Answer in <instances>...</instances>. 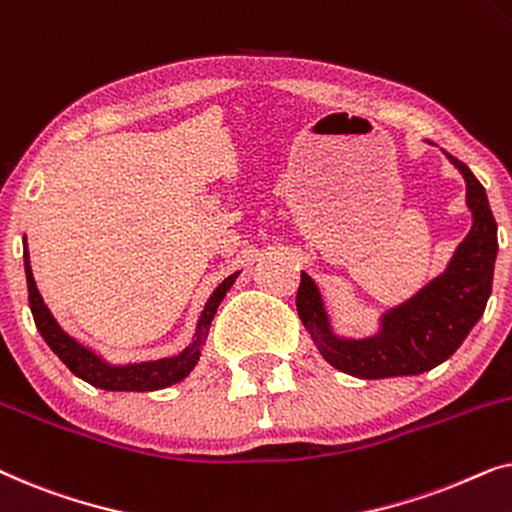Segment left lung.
Wrapping results in <instances>:
<instances>
[{
    "instance_id": "8db88e82",
    "label": "left lung",
    "mask_w": 512,
    "mask_h": 512,
    "mask_svg": "<svg viewBox=\"0 0 512 512\" xmlns=\"http://www.w3.org/2000/svg\"><path fill=\"white\" fill-rule=\"evenodd\" d=\"M447 158L466 179V202L473 214L471 233L454 251L443 275L403 305L382 314L380 331L375 335L363 340L335 335L317 284L307 272L300 275L298 317L321 356L342 373L363 380H382L436 368L457 352L485 312L499 251L496 221L485 188L473 172L450 153Z\"/></svg>"
}]
</instances>
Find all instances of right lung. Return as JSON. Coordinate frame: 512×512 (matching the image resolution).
Instances as JSON below:
<instances>
[{
    "label": "right lung",
    "mask_w": 512,
    "mask_h": 512,
    "mask_svg": "<svg viewBox=\"0 0 512 512\" xmlns=\"http://www.w3.org/2000/svg\"><path fill=\"white\" fill-rule=\"evenodd\" d=\"M23 258H25V277H27V293H30V310L37 324L41 338L46 340V345L58 354V359L72 370L76 377H81L83 382L93 384L97 389L107 391H156L165 389L170 384H177L195 368V363L200 359V347L207 338L209 324H212L216 307L221 305L223 296H226L230 286H233L235 275L223 279L216 286L212 296H209L205 310H202L198 319V331H195V340L188 345L184 352L177 356H167V359L158 361H144V363H128V366H114L107 363L102 356H97L93 349L83 347L81 342H76L72 335L62 331L58 321L53 319L51 310H48L44 298L34 284V275L30 268V251H27V242Z\"/></svg>",
    "instance_id": "add662e5"
}]
</instances>
